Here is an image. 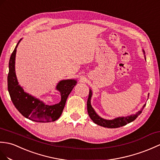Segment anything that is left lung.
<instances>
[{
    "label": "left lung",
    "instance_id": "left-lung-1",
    "mask_svg": "<svg viewBox=\"0 0 160 160\" xmlns=\"http://www.w3.org/2000/svg\"><path fill=\"white\" fill-rule=\"evenodd\" d=\"M143 52L144 54V50H143ZM91 97H92V91L90 89V90H89L88 98L87 100V111H88V114L89 115V117H90L91 120L93 121L95 123H96L98 125L102 126V127L108 128H120V127H122V126L127 125L128 123H129V122H132L133 121H134L136 118L141 114V112H142L143 108L146 105L144 104L142 107V108L135 114H132L128 117H117L112 120H106V119H104V118L100 117L99 115H98L97 113L95 112L94 109L92 108L91 104Z\"/></svg>",
    "mask_w": 160,
    "mask_h": 160
}]
</instances>
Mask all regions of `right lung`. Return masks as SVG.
<instances>
[{
	"mask_svg": "<svg viewBox=\"0 0 160 160\" xmlns=\"http://www.w3.org/2000/svg\"><path fill=\"white\" fill-rule=\"evenodd\" d=\"M22 39L18 42L11 55L9 62L7 85L11 99L16 109L28 119L40 122L55 121L61 117L70 92L76 84L75 80H64L59 82L56 88L61 92V102L54 105H46L42 101L24 92L18 84L15 71L16 48Z\"/></svg>",
	"mask_w": 160,
	"mask_h": 160,
	"instance_id": "add662e5",
	"label": "right lung"
}]
</instances>
